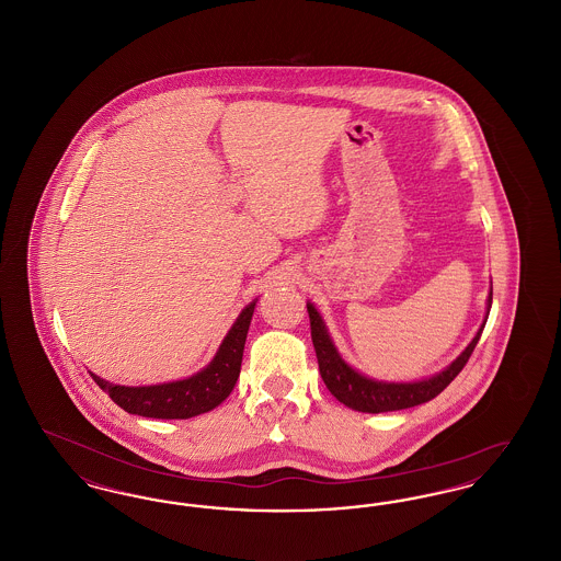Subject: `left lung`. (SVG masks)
<instances>
[{
  "label": "left lung",
  "instance_id": "1",
  "mask_svg": "<svg viewBox=\"0 0 561 561\" xmlns=\"http://www.w3.org/2000/svg\"><path fill=\"white\" fill-rule=\"evenodd\" d=\"M490 307H492V288H490V296L485 302V320H488ZM307 311H309V321H311V339H313V347L318 355L321 378H323L328 391L351 410L370 412V414L403 410V408L421 405L425 401L437 398L465 368V364L469 362L473 348L480 341L481 330L485 325V320H483L473 341L442 373L433 374L423 380H412V382H385V380H374V378L353 370L341 357L339 348L334 347V343L328 334V328L321 320L320 311L311 302H307Z\"/></svg>",
  "mask_w": 561,
  "mask_h": 561
}]
</instances>
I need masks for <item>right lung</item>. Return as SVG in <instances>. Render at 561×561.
<instances>
[{"instance_id": "obj_1", "label": "right lung", "mask_w": 561, "mask_h": 561, "mask_svg": "<svg viewBox=\"0 0 561 561\" xmlns=\"http://www.w3.org/2000/svg\"><path fill=\"white\" fill-rule=\"evenodd\" d=\"M254 307H256V300H252L241 311L240 318L222 339L213 362L204 370L188 378L149 385V387H124V385H113L96 374L90 373V376L105 393H108V398L119 408H124L128 414L170 421V419H191V416L210 412L218 403L229 398V393L238 382L243 345H245Z\"/></svg>"}]
</instances>
